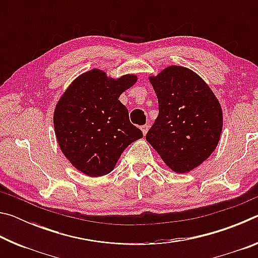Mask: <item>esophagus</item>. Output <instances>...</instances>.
Wrapping results in <instances>:
<instances>
[{
	"label": "esophagus",
	"mask_w": 258,
	"mask_h": 258,
	"mask_svg": "<svg viewBox=\"0 0 258 258\" xmlns=\"http://www.w3.org/2000/svg\"><path fill=\"white\" fill-rule=\"evenodd\" d=\"M148 130H149V126H148V125H143V126H141V131H142L143 135H146V134L148 133Z\"/></svg>",
	"instance_id": "1"
}]
</instances>
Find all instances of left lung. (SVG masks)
<instances>
[{"mask_svg": "<svg viewBox=\"0 0 258 258\" xmlns=\"http://www.w3.org/2000/svg\"><path fill=\"white\" fill-rule=\"evenodd\" d=\"M159 112L146 135L168 168L183 174L202 165L220 142L223 111L211 87L197 73L168 66L150 75Z\"/></svg>", "mask_w": 258, "mask_h": 258, "instance_id": "8db88e82", "label": "left lung"}]
</instances>
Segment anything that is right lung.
I'll return each instance as SVG.
<instances>
[{
    "mask_svg": "<svg viewBox=\"0 0 258 258\" xmlns=\"http://www.w3.org/2000/svg\"><path fill=\"white\" fill-rule=\"evenodd\" d=\"M138 82L99 68L81 74L61 94L53 112L56 141L74 167L90 177L110 173L131 143L143 138L118 98Z\"/></svg>",
    "mask_w": 258,
    "mask_h": 258,
    "instance_id": "obj_1",
    "label": "right lung"
}]
</instances>
